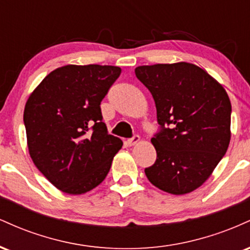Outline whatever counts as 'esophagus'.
<instances>
[{
	"mask_svg": "<svg viewBox=\"0 0 250 250\" xmlns=\"http://www.w3.org/2000/svg\"><path fill=\"white\" fill-rule=\"evenodd\" d=\"M140 142V136L139 135H134L131 139H128L127 140V145L129 146V147H131V146H135L136 143Z\"/></svg>",
	"mask_w": 250,
	"mask_h": 250,
	"instance_id": "esophagus-1",
	"label": "esophagus"
}]
</instances>
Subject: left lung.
I'll return each instance as SVG.
<instances>
[{
    "label": "left lung",
    "mask_w": 250,
    "mask_h": 250,
    "mask_svg": "<svg viewBox=\"0 0 250 250\" xmlns=\"http://www.w3.org/2000/svg\"><path fill=\"white\" fill-rule=\"evenodd\" d=\"M161 130L151 139L156 161L145 173L169 194L195 190L210 176L230 142L231 104L225 88L193 63L140 65Z\"/></svg>",
    "instance_id": "8db88e82"
}]
</instances>
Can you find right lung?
<instances>
[{"label":"right lung","instance_id":"add662e5","mask_svg":"<svg viewBox=\"0 0 250 250\" xmlns=\"http://www.w3.org/2000/svg\"><path fill=\"white\" fill-rule=\"evenodd\" d=\"M121 68L68 64L53 70L30 94L23 121L31 160L63 193L81 195L105 179L122 148L102 122L101 101Z\"/></svg>","mask_w":250,"mask_h":250}]
</instances>
